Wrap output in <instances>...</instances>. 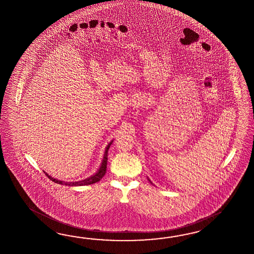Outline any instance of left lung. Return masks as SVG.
<instances>
[{"mask_svg":"<svg viewBox=\"0 0 254 254\" xmlns=\"http://www.w3.org/2000/svg\"><path fill=\"white\" fill-rule=\"evenodd\" d=\"M149 182H150V180L149 179ZM150 184H152V183H151V182H150Z\"/></svg>","mask_w":254,"mask_h":254,"instance_id":"obj_1","label":"left lung"}]
</instances>
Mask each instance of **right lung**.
Listing matches in <instances>:
<instances>
[{
	"instance_id": "add662e5",
	"label": "right lung",
	"mask_w": 254,
	"mask_h": 254,
	"mask_svg": "<svg viewBox=\"0 0 254 254\" xmlns=\"http://www.w3.org/2000/svg\"><path fill=\"white\" fill-rule=\"evenodd\" d=\"M112 142H113V140H112L111 142L109 143V144L106 146V148H105L104 158H103V161H102V163H101V166H100L99 170L97 171V173L92 175L91 177L87 178V179L82 180V181H79V182H70V183H66V182L60 181V180L54 179V178H52L51 176H50L48 173H45V172H44V173H45V174H46V175H47V176H48L51 181H53V182H54V183H56V184H60V185H65V186H89V185H92V184H95V183L99 182L100 180L102 179V178L104 177V175H105V173H106L107 153H108V149L110 148Z\"/></svg>"
}]
</instances>
